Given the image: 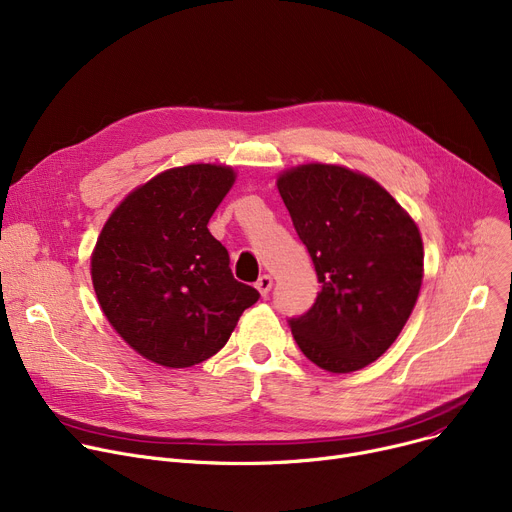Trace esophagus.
<instances>
[{"instance_id":"34e87169","label":"esophagus","mask_w":512,"mask_h":512,"mask_svg":"<svg viewBox=\"0 0 512 512\" xmlns=\"http://www.w3.org/2000/svg\"><path fill=\"white\" fill-rule=\"evenodd\" d=\"M255 288L261 292V297H267V294H270V290H272V278L267 274L259 276V280L255 282Z\"/></svg>"}]
</instances>
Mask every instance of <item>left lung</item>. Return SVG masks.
Segmentation results:
<instances>
[{"label":"left lung","mask_w":512,"mask_h":512,"mask_svg":"<svg viewBox=\"0 0 512 512\" xmlns=\"http://www.w3.org/2000/svg\"><path fill=\"white\" fill-rule=\"evenodd\" d=\"M278 191L321 284L313 307L288 319L292 336L317 367L357 371L388 351L415 307L419 230L378 182L340 166L294 168Z\"/></svg>","instance_id":"8db88e82"}]
</instances>
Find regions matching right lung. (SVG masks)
Masks as SVG:
<instances>
[{"instance_id":"obj_1","label":"right lung","mask_w":512,"mask_h":512,"mask_svg":"<svg viewBox=\"0 0 512 512\" xmlns=\"http://www.w3.org/2000/svg\"><path fill=\"white\" fill-rule=\"evenodd\" d=\"M232 182L224 166L168 170L130 193L99 234L91 259L99 305L153 363L191 367L213 357L259 301L234 280L226 247L207 230Z\"/></svg>"}]
</instances>
